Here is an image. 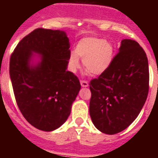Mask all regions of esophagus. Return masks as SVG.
<instances>
[{"label":"esophagus","instance_id":"esophagus-1","mask_svg":"<svg viewBox=\"0 0 158 158\" xmlns=\"http://www.w3.org/2000/svg\"><path fill=\"white\" fill-rule=\"evenodd\" d=\"M80 84H81V86L84 87V88H86V87L89 86V83L85 80H80Z\"/></svg>","mask_w":158,"mask_h":158}]
</instances>
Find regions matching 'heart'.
<instances>
[{
	"mask_svg": "<svg viewBox=\"0 0 158 158\" xmlns=\"http://www.w3.org/2000/svg\"><path fill=\"white\" fill-rule=\"evenodd\" d=\"M114 46L109 41L98 38H84L77 43L74 52L69 56V68L76 72L80 66L79 59L88 72L99 75L106 71L114 59Z\"/></svg>",
	"mask_w": 158,
	"mask_h": 158,
	"instance_id": "heart-1",
	"label": "heart"
}]
</instances>
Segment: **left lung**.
Here are the masks:
<instances>
[{
	"instance_id": "8db88e82",
	"label": "left lung",
	"mask_w": 158,
	"mask_h": 158,
	"mask_svg": "<svg viewBox=\"0 0 158 158\" xmlns=\"http://www.w3.org/2000/svg\"><path fill=\"white\" fill-rule=\"evenodd\" d=\"M89 113L95 127L115 135L132 124L142 110L149 89L147 56L131 39L121 41L110 66L89 84Z\"/></svg>"
}]
</instances>
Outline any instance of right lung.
Returning a JSON list of instances; mask_svg holds the SVG:
<instances>
[{"instance_id":"1","label":"right lung","mask_w":158,"mask_h":158,"mask_svg":"<svg viewBox=\"0 0 158 158\" xmlns=\"http://www.w3.org/2000/svg\"><path fill=\"white\" fill-rule=\"evenodd\" d=\"M64 31L37 28L16 46L10 76L19 109L29 124L43 131L61 126L70 115L81 85L67 71L70 51ZM41 59L33 63V53Z\"/></svg>"}]
</instances>
